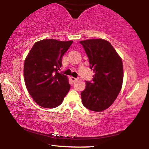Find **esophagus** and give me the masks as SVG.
<instances>
[{"instance_id":"esophagus-1","label":"esophagus","mask_w":149,"mask_h":149,"mask_svg":"<svg viewBox=\"0 0 149 149\" xmlns=\"http://www.w3.org/2000/svg\"><path fill=\"white\" fill-rule=\"evenodd\" d=\"M71 81L73 82V83H75V82L76 81H77V80H78V78H74V77H71Z\"/></svg>"}]
</instances>
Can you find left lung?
Listing matches in <instances>:
<instances>
[{
	"label": "left lung",
	"instance_id": "left-lung-1",
	"mask_svg": "<svg viewBox=\"0 0 149 149\" xmlns=\"http://www.w3.org/2000/svg\"><path fill=\"white\" fill-rule=\"evenodd\" d=\"M95 75L92 81H85L86 88L80 93L85 107L92 111H102L117 98L123 80L121 58L111 44L103 39L82 40Z\"/></svg>",
	"mask_w": 149,
	"mask_h": 149
}]
</instances>
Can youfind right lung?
Returning <instances> with one entry per match:
<instances>
[{"label":"right lung","instance_id":"obj_1","mask_svg":"<svg viewBox=\"0 0 149 149\" xmlns=\"http://www.w3.org/2000/svg\"><path fill=\"white\" fill-rule=\"evenodd\" d=\"M73 40L45 39L34 44L26 58L24 76L29 93L40 107L53 109L62 103L71 85L67 76L59 73L62 56Z\"/></svg>","mask_w":149,"mask_h":149}]
</instances>
